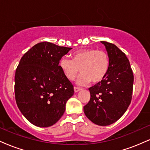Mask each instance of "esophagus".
<instances>
[{
  "label": "esophagus",
  "mask_w": 150,
  "mask_h": 150,
  "mask_svg": "<svg viewBox=\"0 0 150 150\" xmlns=\"http://www.w3.org/2000/svg\"><path fill=\"white\" fill-rule=\"evenodd\" d=\"M80 88H79V87H74V90H75V92H79V91L80 90Z\"/></svg>",
  "instance_id": "1"
}]
</instances>
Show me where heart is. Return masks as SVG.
Returning <instances> with one entry per match:
<instances>
[{
	"mask_svg": "<svg viewBox=\"0 0 150 150\" xmlns=\"http://www.w3.org/2000/svg\"><path fill=\"white\" fill-rule=\"evenodd\" d=\"M109 66L108 53L95 49L79 50L71 55V60L63 58L60 61V68L69 80H75L80 69L79 85L100 82L106 77Z\"/></svg>",
	"mask_w": 150,
	"mask_h": 150,
	"instance_id": "heart-1",
	"label": "heart"
}]
</instances>
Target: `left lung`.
Here are the masks:
<instances>
[{"mask_svg": "<svg viewBox=\"0 0 150 150\" xmlns=\"http://www.w3.org/2000/svg\"><path fill=\"white\" fill-rule=\"evenodd\" d=\"M101 43L109 56V69L104 80L89 88L91 97L84 112L92 123L106 126L117 121L128 109L134 76L125 53L113 44Z\"/></svg>", "mask_w": 150, "mask_h": 150, "instance_id": "8db88e82", "label": "left lung"}]
</instances>
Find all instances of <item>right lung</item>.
<instances>
[{"instance_id": "add662e5", "label": "right lung", "mask_w": 150, "mask_h": 150, "mask_svg": "<svg viewBox=\"0 0 150 150\" xmlns=\"http://www.w3.org/2000/svg\"><path fill=\"white\" fill-rule=\"evenodd\" d=\"M72 48L38 43L20 59L15 75V100L31 123L49 127L63 116L74 94L73 84L58 65Z\"/></svg>"}]
</instances>
